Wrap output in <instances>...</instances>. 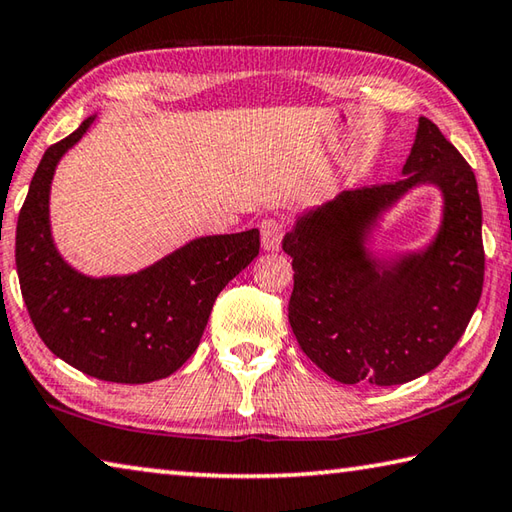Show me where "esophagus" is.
Segmentation results:
<instances>
[{"label":"esophagus","instance_id":"obj_1","mask_svg":"<svg viewBox=\"0 0 512 512\" xmlns=\"http://www.w3.org/2000/svg\"><path fill=\"white\" fill-rule=\"evenodd\" d=\"M259 230H262V248L264 250H280L282 237H284V232H287V225L277 219H264L262 225H259Z\"/></svg>","mask_w":512,"mask_h":512}]
</instances>
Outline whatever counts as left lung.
<instances>
[{
    "label": "left lung",
    "mask_w": 512,
    "mask_h": 512,
    "mask_svg": "<svg viewBox=\"0 0 512 512\" xmlns=\"http://www.w3.org/2000/svg\"><path fill=\"white\" fill-rule=\"evenodd\" d=\"M402 173L397 183L350 189L305 212L282 241L293 257V334L341 384L395 386L422 377L452 352L479 305L485 253L472 167L420 117ZM418 184L444 192L439 235L418 254L375 260L365 237L380 212Z\"/></svg>",
    "instance_id": "8db88e82"
}]
</instances>
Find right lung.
<instances>
[{
	"instance_id": "right-lung-1",
	"label": "right lung",
	"mask_w": 512,
	"mask_h": 512,
	"mask_svg": "<svg viewBox=\"0 0 512 512\" xmlns=\"http://www.w3.org/2000/svg\"><path fill=\"white\" fill-rule=\"evenodd\" d=\"M92 121L49 146L33 173L17 216V275L31 323L56 357L103 381L146 384L196 352L216 296L259 255V230L198 237L131 275L74 271L51 239L49 189Z\"/></svg>"
}]
</instances>
